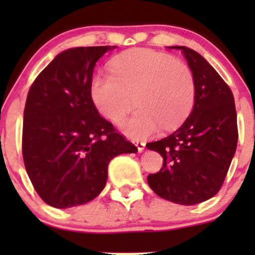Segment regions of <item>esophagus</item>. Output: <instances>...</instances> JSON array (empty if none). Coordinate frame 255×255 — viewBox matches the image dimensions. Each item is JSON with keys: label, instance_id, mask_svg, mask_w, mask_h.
<instances>
[{"label": "esophagus", "instance_id": "esophagus-1", "mask_svg": "<svg viewBox=\"0 0 255 255\" xmlns=\"http://www.w3.org/2000/svg\"><path fill=\"white\" fill-rule=\"evenodd\" d=\"M134 144H135V146H137V149H138V151H143L144 150V148H145V143L144 142H139V140H137V142H134Z\"/></svg>", "mask_w": 255, "mask_h": 255}]
</instances>
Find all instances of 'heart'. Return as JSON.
Returning <instances> with one entry per match:
<instances>
[{"label": "heart", "instance_id": "1", "mask_svg": "<svg viewBox=\"0 0 255 255\" xmlns=\"http://www.w3.org/2000/svg\"><path fill=\"white\" fill-rule=\"evenodd\" d=\"M110 70L92 80V100L113 123L122 122L137 105L139 110L122 126L133 139L149 137L160 127L174 129L194 106V74L186 63L168 54L133 48L116 55Z\"/></svg>", "mask_w": 255, "mask_h": 255}]
</instances>
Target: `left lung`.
Segmentation results:
<instances>
[{
	"label": "left lung",
	"instance_id": "1",
	"mask_svg": "<svg viewBox=\"0 0 255 255\" xmlns=\"http://www.w3.org/2000/svg\"><path fill=\"white\" fill-rule=\"evenodd\" d=\"M171 48L181 50L194 74L195 105L175 132L146 144L163 156V166L149 174L148 184L161 199L190 206L222 187L237 148V112L230 86L197 51Z\"/></svg>",
	"mask_w": 255,
	"mask_h": 255
}]
</instances>
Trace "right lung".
Returning <instances> with one entry per match:
<instances>
[{"label": "right lung", "instance_id": "1", "mask_svg": "<svg viewBox=\"0 0 255 255\" xmlns=\"http://www.w3.org/2000/svg\"><path fill=\"white\" fill-rule=\"evenodd\" d=\"M116 47H80L55 56L28 91L22 154L33 187L56 208L84 205L99 196L109 163L137 146L118 133L94 104V68Z\"/></svg>", "mask_w": 255, "mask_h": 255}]
</instances>
